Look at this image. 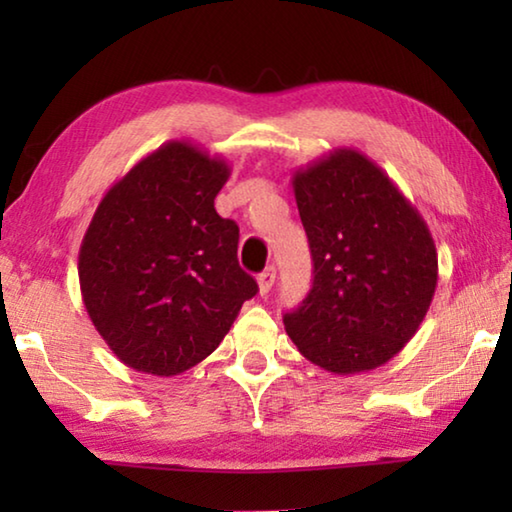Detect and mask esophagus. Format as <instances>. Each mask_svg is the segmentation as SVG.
Instances as JSON below:
<instances>
[{"label": "esophagus", "mask_w": 512, "mask_h": 512, "mask_svg": "<svg viewBox=\"0 0 512 512\" xmlns=\"http://www.w3.org/2000/svg\"><path fill=\"white\" fill-rule=\"evenodd\" d=\"M257 284H259V293L262 296H266L268 291H271V287L275 284V266H268L264 273L257 275Z\"/></svg>", "instance_id": "1"}]
</instances>
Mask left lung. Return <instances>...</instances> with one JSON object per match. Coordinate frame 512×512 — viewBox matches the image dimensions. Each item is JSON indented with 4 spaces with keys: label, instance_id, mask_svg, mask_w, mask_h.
<instances>
[{
    "label": "left lung",
    "instance_id": "8db88e82",
    "mask_svg": "<svg viewBox=\"0 0 512 512\" xmlns=\"http://www.w3.org/2000/svg\"><path fill=\"white\" fill-rule=\"evenodd\" d=\"M314 284L284 314L300 354L334 375L393 359L418 332L438 284L427 223L375 162L334 149L293 173Z\"/></svg>",
    "mask_w": 512,
    "mask_h": 512
}]
</instances>
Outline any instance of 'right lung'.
Segmentation results:
<instances>
[{"label": "right lung", "instance_id": "1", "mask_svg": "<svg viewBox=\"0 0 512 512\" xmlns=\"http://www.w3.org/2000/svg\"><path fill=\"white\" fill-rule=\"evenodd\" d=\"M228 176L225 160L173 140L101 198L79 253L81 293L128 368L155 377L194 368L257 293L237 259L239 225L214 210Z\"/></svg>", "mask_w": 512, "mask_h": 512}]
</instances>
